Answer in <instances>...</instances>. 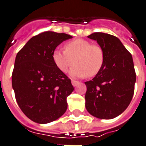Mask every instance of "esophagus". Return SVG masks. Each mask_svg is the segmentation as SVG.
<instances>
[{"label":"esophagus","mask_w":146,"mask_h":146,"mask_svg":"<svg viewBox=\"0 0 146 146\" xmlns=\"http://www.w3.org/2000/svg\"><path fill=\"white\" fill-rule=\"evenodd\" d=\"M72 84L73 86H77L78 84H79V82L78 81H75V80H72Z\"/></svg>","instance_id":"34e87169"}]
</instances>
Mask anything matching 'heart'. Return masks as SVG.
<instances>
[{"instance_id": "heart-1", "label": "heart", "mask_w": 146, "mask_h": 146, "mask_svg": "<svg viewBox=\"0 0 146 146\" xmlns=\"http://www.w3.org/2000/svg\"><path fill=\"white\" fill-rule=\"evenodd\" d=\"M64 51L55 50L53 60L57 68L66 73L74 65L71 74L74 77L92 78L100 72L104 64L105 54L100 46L83 39L69 41L64 46Z\"/></svg>"}]
</instances>
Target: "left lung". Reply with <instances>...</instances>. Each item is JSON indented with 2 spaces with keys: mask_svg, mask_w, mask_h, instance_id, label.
I'll list each match as a JSON object with an SVG mask.
<instances>
[{
  "mask_svg": "<svg viewBox=\"0 0 146 146\" xmlns=\"http://www.w3.org/2000/svg\"><path fill=\"white\" fill-rule=\"evenodd\" d=\"M88 38L103 48V68L92 80L86 82V107L91 115L112 119L127 109L132 100L136 74L131 54L117 37L94 33Z\"/></svg>",
  "mask_w": 146,
  "mask_h": 146,
  "instance_id": "left-lung-1",
  "label": "left lung"
}]
</instances>
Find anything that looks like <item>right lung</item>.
Listing matches in <instances>:
<instances>
[{
    "label": "right lung",
    "instance_id": "add662e5",
    "mask_svg": "<svg viewBox=\"0 0 146 146\" xmlns=\"http://www.w3.org/2000/svg\"><path fill=\"white\" fill-rule=\"evenodd\" d=\"M71 38L65 33L43 32L31 38L17 54L12 88L20 109L34 122H52L67 110V97L74 87L71 79L56 67L53 53Z\"/></svg>",
    "mask_w": 146,
    "mask_h": 146
}]
</instances>
